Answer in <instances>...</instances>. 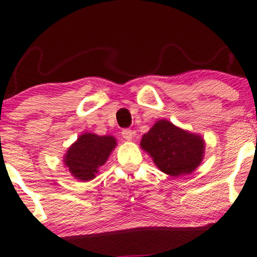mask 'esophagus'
I'll return each mask as SVG.
<instances>
[{
  "instance_id": "obj_1",
  "label": "esophagus",
  "mask_w": 257,
  "mask_h": 257,
  "mask_svg": "<svg viewBox=\"0 0 257 257\" xmlns=\"http://www.w3.org/2000/svg\"><path fill=\"white\" fill-rule=\"evenodd\" d=\"M122 136H123V139H124V140H128V141H131V140L135 136V132L132 131V129H123Z\"/></svg>"
}]
</instances>
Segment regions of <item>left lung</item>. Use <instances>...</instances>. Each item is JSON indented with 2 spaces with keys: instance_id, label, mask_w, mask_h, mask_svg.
Returning a JSON list of instances; mask_svg holds the SVG:
<instances>
[{
  "instance_id": "obj_1",
  "label": "left lung",
  "mask_w": 257,
  "mask_h": 257,
  "mask_svg": "<svg viewBox=\"0 0 257 257\" xmlns=\"http://www.w3.org/2000/svg\"><path fill=\"white\" fill-rule=\"evenodd\" d=\"M140 147L152 157L161 172L179 177L191 174L200 166L206 142L201 135L161 118L142 136Z\"/></svg>"
}]
</instances>
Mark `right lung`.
Wrapping results in <instances>:
<instances>
[{"label": "right lung", "instance_id": "1", "mask_svg": "<svg viewBox=\"0 0 257 257\" xmlns=\"http://www.w3.org/2000/svg\"><path fill=\"white\" fill-rule=\"evenodd\" d=\"M116 145L117 141L111 135L98 136L94 133H83L68 148L63 163L71 176L87 182L96 177Z\"/></svg>", "mask_w": 257, "mask_h": 257}]
</instances>
